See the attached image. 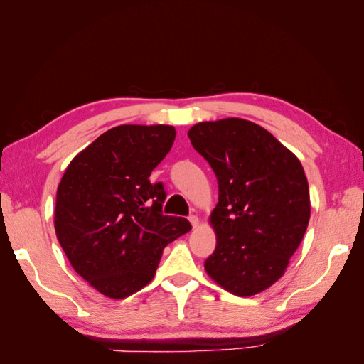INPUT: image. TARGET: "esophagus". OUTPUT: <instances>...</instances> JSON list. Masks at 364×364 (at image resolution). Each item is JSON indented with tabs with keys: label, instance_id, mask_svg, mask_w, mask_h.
Wrapping results in <instances>:
<instances>
[{
	"label": "esophagus",
	"instance_id": "34e87169",
	"mask_svg": "<svg viewBox=\"0 0 364 364\" xmlns=\"http://www.w3.org/2000/svg\"><path fill=\"white\" fill-rule=\"evenodd\" d=\"M189 222H191V225L196 228V227L198 225V218H197L196 214H191V215H189Z\"/></svg>",
	"mask_w": 364,
	"mask_h": 364
}]
</instances>
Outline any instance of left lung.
Segmentation results:
<instances>
[{
  "label": "left lung",
  "mask_w": 364,
  "mask_h": 364,
  "mask_svg": "<svg viewBox=\"0 0 364 364\" xmlns=\"http://www.w3.org/2000/svg\"><path fill=\"white\" fill-rule=\"evenodd\" d=\"M188 136L219 184L210 219L218 244L206 272L235 296H255L284 274L304 239L311 210L304 167L244 119L197 123Z\"/></svg>",
  "instance_id": "left-lung-1"
}]
</instances>
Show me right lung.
<instances>
[{"label":"right lung","mask_w":364,"mask_h":364,"mask_svg":"<svg viewBox=\"0 0 364 364\" xmlns=\"http://www.w3.org/2000/svg\"><path fill=\"white\" fill-rule=\"evenodd\" d=\"M168 125H120L75 156L59 183L54 228L73 269L97 291L125 299L156 272L162 250L188 233L162 214L167 197L151 170L175 141Z\"/></svg>","instance_id":"obj_1"}]
</instances>
